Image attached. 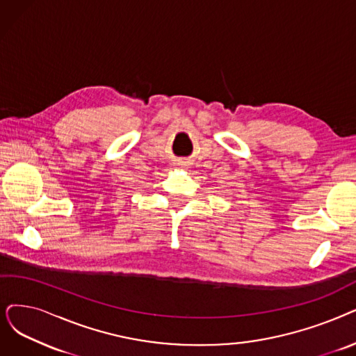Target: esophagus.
Wrapping results in <instances>:
<instances>
[{
    "label": "esophagus",
    "mask_w": 356,
    "mask_h": 356,
    "mask_svg": "<svg viewBox=\"0 0 356 356\" xmlns=\"http://www.w3.org/2000/svg\"><path fill=\"white\" fill-rule=\"evenodd\" d=\"M190 162L188 161H181V162H178V166L181 168V169H188L190 168Z\"/></svg>",
    "instance_id": "1"
}]
</instances>
